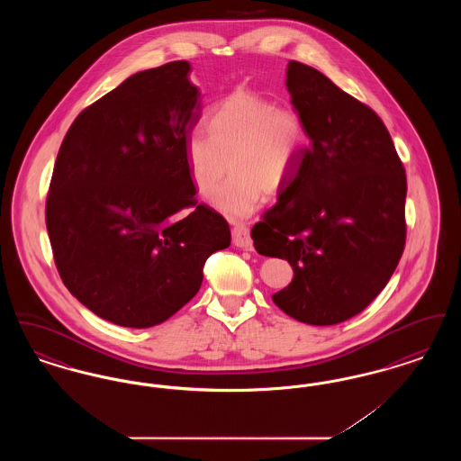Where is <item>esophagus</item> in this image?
<instances>
[{"label":"esophagus","instance_id":"1","mask_svg":"<svg viewBox=\"0 0 461 461\" xmlns=\"http://www.w3.org/2000/svg\"><path fill=\"white\" fill-rule=\"evenodd\" d=\"M233 243L239 249H245V250H252V239H250V231L245 224H237L233 228Z\"/></svg>","mask_w":461,"mask_h":461}]
</instances>
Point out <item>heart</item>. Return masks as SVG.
<instances>
[{"instance_id":"obj_1","label":"heart","mask_w":461,"mask_h":461,"mask_svg":"<svg viewBox=\"0 0 461 461\" xmlns=\"http://www.w3.org/2000/svg\"><path fill=\"white\" fill-rule=\"evenodd\" d=\"M207 134L185 141V160L200 195H209L226 173L233 175L211 198V205L231 220L256 212L266 192H280L307 145L306 126L292 109L252 91L228 95L205 119Z\"/></svg>"}]
</instances>
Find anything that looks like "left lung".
Masks as SVG:
<instances>
[{"mask_svg": "<svg viewBox=\"0 0 461 461\" xmlns=\"http://www.w3.org/2000/svg\"><path fill=\"white\" fill-rule=\"evenodd\" d=\"M285 86L309 145L250 237L294 269L273 303L307 325H337L370 306L401 259L406 175L382 119L325 74L290 60Z\"/></svg>", "mask_w": 461, "mask_h": 461, "instance_id": "1", "label": "left lung"}]
</instances>
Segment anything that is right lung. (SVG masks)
Segmentation results:
<instances>
[{"label": "right lung", "mask_w": 461, "mask_h": 461, "mask_svg": "<svg viewBox=\"0 0 461 461\" xmlns=\"http://www.w3.org/2000/svg\"><path fill=\"white\" fill-rule=\"evenodd\" d=\"M185 60L140 70L83 110L55 162L46 200L53 258L68 292L128 329L169 320L202 285V267L230 247V226L195 205L185 141L200 91Z\"/></svg>", "instance_id": "add662e5"}]
</instances>
